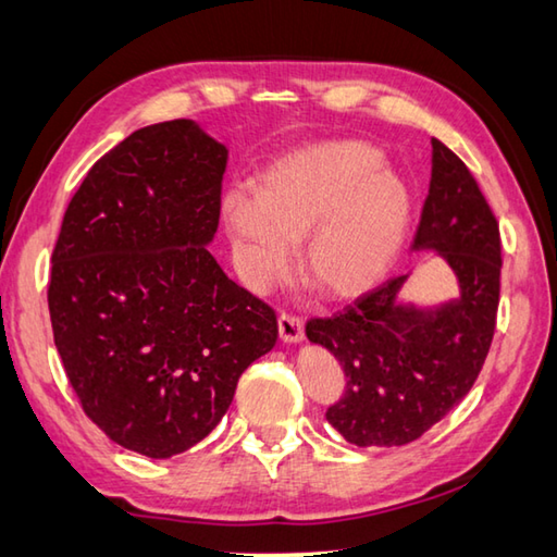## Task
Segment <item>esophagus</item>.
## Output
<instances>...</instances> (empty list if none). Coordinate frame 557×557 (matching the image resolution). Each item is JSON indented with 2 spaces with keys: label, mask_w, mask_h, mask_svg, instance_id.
<instances>
[{
  "label": "esophagus",
  "mask_w": 557,
  "mask_h": 557,
  "mask_svg": "<svg viewBox=\"0 0 557 557\" xmlns=\"http://www.w3.org/2000/svg\"><path fill=\"white\" fill-rule=\"evenodd\" d=\"M277 326H280V338L285 343H299L305 338V321L295 317V313L282 311L277 319Z\"/></svg>",
  "instance_id": "esophagus-1"
}]
</instances>
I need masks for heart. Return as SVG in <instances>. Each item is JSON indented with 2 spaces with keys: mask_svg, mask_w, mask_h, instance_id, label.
I'll use <instances>...</instances> for the list:
<instances>
[{
  "mask_svg": "<svg viewBox=\"0 0 557 557\" xmlns=\"http://www.w3.org/2000/svg\"><path fill=\"white\" fill-rule=\"evenodd\" d=\"M362 140H326L277 158L256 195L226 191L221 214L238 244L246 285L265 292L301 244V275L321 295L352 299L377 287L407 236L411 197Z\"/></svg>",
  "mask_w": 557,
  "mask_h": 557,
  "instance_id": "1",
  "label": "heart"
}]
</instances>
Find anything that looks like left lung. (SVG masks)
I'll use <instances>...</instances> for the list:
<instances>
[{
  "label": "left lung",
  "mask_w": 557,
  "mask_h": 557,
  "mask_svg": "<svg viewBox=\"0 0 557 557\" xmlns=\"http://www.w3.org/2000/svg\"><path fill=\"white\" fill-rule=\"evenodd\" d=\"M431 148V185L411 250L438 252L460 295L417 307L399 299L409 280L401 275L331 319L307 321V338L331 350L348 377L326 419L360 448L407 446L458 407L497 326L499 224L468 165L438 138Z\"/></svg>",
  "instance_id": "8db88e82"
}]
</instances>
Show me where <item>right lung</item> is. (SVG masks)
Masks as SVG:
<instances>
[{
  "label": "right lung",
  "instance_id": "obj_1",
  "mask_svg": "<svg viewBox=\"0 0 557 557\" xmlns=\"http://www.w3.org/2000/svg\"><path fill=\"white\" fill-rule=\"evenodd\" d=\"M228 150L195 121L138 128L89 170L50 268L55 348L83 411L121 448L207 438L277 317L209 252Z\"/></svg>",
  "mask_w": 557,
  "mask_h": 557
}]
</instances>
